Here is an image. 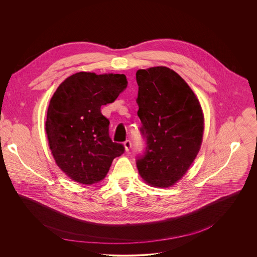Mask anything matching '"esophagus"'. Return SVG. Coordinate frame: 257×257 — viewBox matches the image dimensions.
<instances>
[{
  "instance_id": "obj_1",
  "label": "esophagus",
  "mask_w": 257,
  "mask_h": 257,
  "mask_svg": "<svg viewBox=\"0 0 257 257\" xmlns=\"http://www.w3.org/2000/svg\"><path fill=\"white\" fill-rule=\"evenodd\" d=\"M123 146H124L125 151H128V150L132 148V142H131L130 140H126V141L123 143Z\"/></svg>"
}]
</instances>
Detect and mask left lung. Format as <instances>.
<instances>
[{"label": "left lung", "instance_id": "1", "mask_svg": "<svg viewBox=\"0 0 257 257\" xmlns=\"http://www.w3.org/2000/svg\"><path fill=\"white\" fill-rule=\"evenodd\" d=\"M137 82L141 134L147 143L137 166L146 182L166 188L182 178L200 150L203 111L188 84L167 67L141 69Z\"/></svg>", "mask_w": 257, "mask_h": 257}]
</instances>
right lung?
I'll return each instance as SVG.
<instances>
[{"label": "right lung", "mask_w": 257, "mask_h": 257, "mask_svg": "<svg viewBox=\"0 0 257 257\" xmlns=\"http://www.w3.org/2000/svg\"><path fill=\"white\" fill-rule=\"evenodd\" d=\"M127 87L123 74L79 72L62 82L52 96L45 122L56 164L72 180L90 185L103 180L113 158L124 152L112 143L110 120L101 107L114 102Z\"/></svg>", "instance_id": "1"}]
</instances>
